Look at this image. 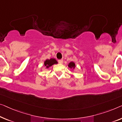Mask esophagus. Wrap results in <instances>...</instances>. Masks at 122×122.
<instances>
[{
  "label": "esophagus",
  "instance_id": "esophagus-1",
  "mask_svg": "<svg viewBox=\"0 0 122 122\" xmlns=\"http://www.w3.org/2000/svg\"><path fill=\"white\" fill-rule=\"evenodd\" d=\"M58 62H59V63H60V64H62L63 62V60H58Z\"/></svg>",
  "mask_w": 122,
  "mask_h": 122
}]
</instances>
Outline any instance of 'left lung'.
Segmentation results:
<instances>
[{"label": "left lung", "instance_id": "8db88e82", "mask_svg": "<svg viewBox=\"0 0 122 122\" xmlns=\"http://www.w3.org/2000/svg\"><path fill=\"white\" fill-rule=\"evenodd\" d=\"M68 67H69V68H71V69H75V68H76V64H75V63L74 62H73V61H71V62H70L68 64Z\"/></svg>", "mask_w": 122, "mask_h": 122}]
</instances>
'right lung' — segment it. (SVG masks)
Segmentation results:
<instances>
[{"instance_id":"add662e5","label":"right lung","mask_w":122,"mask_h":122,"mask_svg":"<svg viewBox=\"0 0 122 122\" xmlns=\"http://www.w3.org/2000/svg\"><path fill=\"white\" fill-rule=\"evenodd\" d=\"M57 61H56V59H54V58H51L50 59H47L44 62V65L46 67V68H49L50 67L52 66V65L57 64Z\"/></svg>"}]
</instances>
